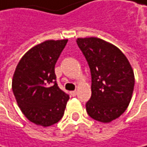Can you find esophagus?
I'll return each instance as SVG.
<instances>
[{
	"label": "esophagus",
	"mask_w": 147,
	"mask_h": 147,
	"mask_svg": "<svg viewBox=\"0 0 147 147\" xmlns=\"http://www.w3.org/2000/svg\"><path fill=\"white\" fill-rule=\"evenodd\" d=\"M70 94H71V96L75 97L77 94H78V92H77V90H73V91H70Z\"/></svg>",
	"instance_id": "obj_1"
}]
</instances>
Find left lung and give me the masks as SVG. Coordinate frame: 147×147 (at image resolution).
Segmentation results:
<instances>
[{"label":"left lung","instance_id":"8db88e82","mask_svg":"<svg viewBox=\"0 0 147 147\" xmlns=\"http://www.w3.org/2000/svg\"><path fill=\"white\" fill-rule=\"evenodd\" d=\"M91 73V97L86 104L89 116L110 123L125 112L131 102L135 78L123 52L97 37L78 38Z\"/></svg>","mask_w":147,"mask_h":147}]
</instances>
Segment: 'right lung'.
<instances>
[{
	"label": "right lung",
	"instance_id": "1",
	"mask_svg": "<svg viewBox=\"0 0 147 147\" xmlns=\"http://www.w3.org/2000/svg\"><path fill=\"white\" fill-rule=\"evenodd\" d=\"M67 42L47 40L34 46L16 68L12 90L17 105L24 116L37 125L50 126L63 116L69 97L55 81V65Z\"/></svg>",
	"mask_w": 147,
	"mask_h": 147
}]
</instances>
